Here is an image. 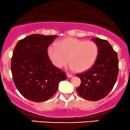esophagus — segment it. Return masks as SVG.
<instances>
[{
	"mask_svg": "<svg viewBox=\"0 0 130 130\" xmlns=\"http://www.w3.org/2000/svg\"><path fill=\"white\" fill-rule=\"evenodd\" d=\"M73 76V74H70V73H67V77L68 78H71Z\"/></svg>",
	"mask_w": 130,
	"mask_h": 130,
	"instance_id": "1",
	"label": "esophagus"
}]
</instances>
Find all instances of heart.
<instances>
[{
  "mask_svg": "<svg viewBox=\"0 0 130 130\" xmlns=\"http://www.w3.org/2000/svg\"><path fill=\"white\" fill-rule=\"evenodd\" d=\"M99 48L95 42L70 37L54 43L47 48V55L52 64L62 68L69 61L70 68L78 72L89 69L95 63Z\"/></svg>",
  "mask_w": 130,
  "mask_h": 130,
  "instance_id": "obj_1",
  "label": "heart"
}]
</instances>
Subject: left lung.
Listing matches in <instances>:
<instances>
[{
	"label": "left lung",
	"mask_w": 130,
	"mask_h": 130,
	"mask_svg": "<svg viewBox=\"0 0 130 130\" xmlns=\"http://www.w3.org/2000/svg\"><path fill=\"white\" fill-rule=\"evenodd\" d=\"M92 40L98 46V56L90 69L76 74L81 79L76 91L82 98L97 101L106 97L114 87L118 76L119 62L117 53L107 40L99 38Z\"/></svg>",
	"instance_id": "obj_1"
}]
</instances>
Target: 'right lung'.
I'll return each instance as SVG.
<instances>
[{"instance_id":"add662e5","label":"right lung","mask_w":130,"mask_h":130,"mask_svg":"<svg viewBox=\"0 0 130 130\" xmlns=\"http://www.w3.org/2000/svg\"><path fill=\"white\" fill-rule=\"evenodd\" d=\"M57 35L33 34L20 40L11 58V72L16 88L33 102L49 99L66 74L52 64L47 55L48 45Z\"/></svg>"}]
</instances>
